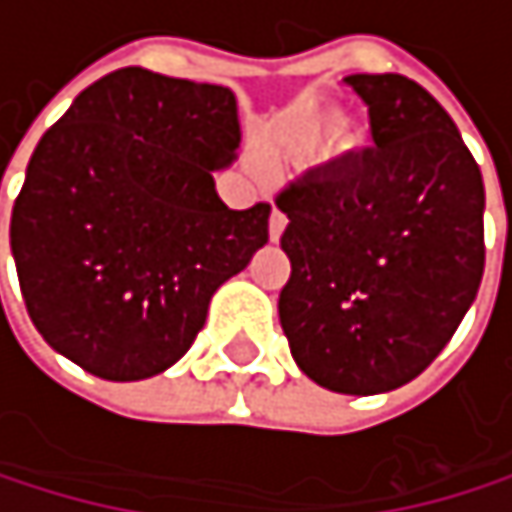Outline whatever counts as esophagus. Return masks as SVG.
Instances as JSON below:
<instances>
[{
  "instance_id": "esophagus-1",
  "label": "esophagus",
  "mask_w": 512,
  "mask_h": 512,
  "mask_svg": "<svg viewBox=\"0 0 512 512\" xmlns=\"http://www.w3.org/2000/svg\"><path fill=\"white\" fill-rule=\"evenodd\" d=\"M285 224H288V218L279 208H273V214H270V239L273 242H279V236L285 233Z\"/></svg>"
}]
</instances>
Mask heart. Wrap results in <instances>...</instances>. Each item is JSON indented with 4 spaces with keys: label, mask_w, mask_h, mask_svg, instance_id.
<instances>
[{
    "label": "heart",
    "mask_w": 512,
    "mask_h": 512,
    "mask_svg": "<svg viewBox=\"0 0 512 512\" xmlns=\"http://www.w3.org/2000/svg\"><path fill=\"white\" fill-rule=\"evenodd\" d=\"M334 131H338V119L334 116H325V113H316V116H310V119H304V125H301V131H298V141L304 144V147H316V144H322L325 137H331ZM338 144L341 150H350L353 147V137L350 134H338Z\"/></svg>",
    "instance_id": "b5f03b06"
}]
</instances>
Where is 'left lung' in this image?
I'll return each instance as SVG.
<instances>
[{
    "label": "left lung",
    "instance_id": "obj_1",
    "mask_svg": "<svg viewBox=\"0 0 512 512\" xmlns=\"http://www.w3.org/2000/svg\"><path fill=\"white\" fill-rule=\"evenodd\" d=\"M375 147L285 187L279 322L319 387L387 393L442 353L485 270L482 174L415 79L353 73Z\"/></svg>",
    "mask_w": 512,
    "mask_h": 512
}]
</instances>
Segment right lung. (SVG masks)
<instances>
[{
    "mask_svg": "<svg viewBox=\"0 0 512 512\" xmlns=\"http://www.w3.org/2000/svg\"><path fill=\"white\" fill-rule=\"evenodd\" d=\"M224 85L122 67L45 134L11 208V254L48 347L104 381L178 362L221 282L267 242L270 205L233 211L211 171L236 159Z\"/></svg>",
    "mask_w": 512,
    "mask_h": 512,
    "instance_id": "add662e5",
    "label": "right lung"
}]
</instances>
